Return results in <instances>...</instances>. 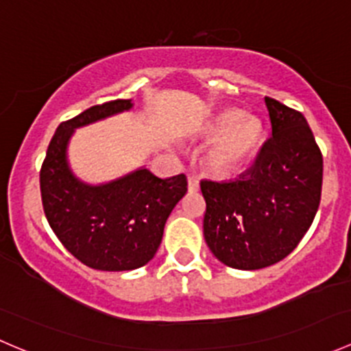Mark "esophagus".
Listing matches in <instances>:
<instances>
[{"label":"esophagus","mask_w":351,"mask_h":351,"mask_svg":"<svg viewBox=\"0 0 351 351\" xmlns=\"http://www.w3.org/2000/svg\"><path fill=\"white\" fill-rule=\"evenodd\" d=\"M200 189V183H198V178L195 175H189V190L190 192H197Z\"/></svg>","instance_id":"34e87169"}]
</instances>
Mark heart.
I'll use <instances>...</instances> for the list:
<instances>
[{
	"label": "heart",
	"instance_id": "heart-1",
	"mask_svg": "<svg viewBox=\"0 0 351 351\" xmlns=\"http://www.w3.org/2000/svg\"><path fill=\"white\" fill-rule=\"evenodd\" d=\"M204 134L214 141L208 154L212 168L229 173L241 168L258 149L261 125L253 117H241L236 110H226L205 123Z\"/></svg>",
	"mask_w": 351,
	"mask_h": 351
}]
</instances>
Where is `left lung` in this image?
<instances>
[{
	"label": "left lung",
	"instance_id": "obj_1",
	"mask_svg": "<svg viewBox=\"0 0 351 351\" xmlns=\"http://www.w3.org/2000/svg\"><path fill=\"white\" fill-rule=\"evenodd\" d=\"M271 137L250 169L231 182L202 180L204 236L219 261L260 270L284 260L316 217L323 154L297 110L265 97Z\"/></svg>",
	"mask_w": 351,
	"mask_h": 351
}]
</instances>
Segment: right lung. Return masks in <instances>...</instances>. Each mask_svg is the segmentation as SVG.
<instances>
[{
    "label": "right lung",
    "mask_w": 351,
    "mask_h": 351,
    "mask_svg": "<svg viewBox=\"0 0 351 351\" xmlns=\"http://www.w3.org/2000/svg\"><path fill=\"white\" fill-rule=\"evenodd\" d=\"M129 108L130 100H112L62 122L40 168L49 226L74 258L95 270H136L153 260L166 219L189 185L183 173L162 180L146 168L104 185H88L73 175L66 151L74 129Z\"/></svg>",
    "instance_id": "add662e5"
}]
</instances>
